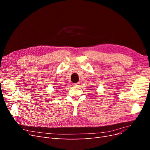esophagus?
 Listing matches in <instances>:
<instances>
[{
	"label": "esophagus",
	"instance_id": "esophagus-1",
	"mask_svg": "<svg viewBox=\"0 0 150 150\" xmlns=\"http://www.w3.org/2000/svg\"><path fill=\"white\" fill-rule=\"evenodd\" d=\"M79 83H73V84L72 85H74V86H79Z\"/></svg>",
	"mask_w": 150,
	"mask_h": 150
}]
</instances>
